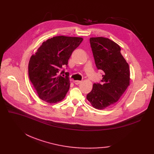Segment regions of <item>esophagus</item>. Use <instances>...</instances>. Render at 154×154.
Returning a JSON list of instances; mask_svg holds the SVG:
<instances>
[{"mask_svg": "<svg viewBox=\"0 0 154 154\" xmlns=\"http://www.w3.org/2000/svg\"><path fill=\"white\" fill-rule=\"evenodd\" d=\"M74 83H75L76 85H79V84H80V83H82V81H80V80H75Z\"/></svg>", "mask_w": 154, "mask_h": 154, "instance_id": "34e87169", "label": "esophagus"}]
</instances>
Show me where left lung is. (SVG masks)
<instances>
[{
    "mask_svg": "<svg viewBox=\"0 0 154 154\" xmlns=\"http://www.w3.org/2000/svg\"><path fill=\"white\" fill-rule=\"evenodd\" d=\"M99 70L103 71L102 83H95L87 99L97 109H104L116 103L130 85V70L120 52V46L108 38H90Z\"/></svg>",
    "mask_w": 154,
    "mask_h": 154,
    "instance_id": "obj_1",
    "label": "left lung"
}]
</instances>
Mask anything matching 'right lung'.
<instances>
[{
	"mask_svg": "<svg viewBox=\"0 0 154 154\" xmlns=\"http://www.w3.org/2000/svg\"><path fill=\"white\" fill-rule=\"evenodd\" d=\"M82 37L55 36L47 39L31 56L29 62V76L39 98L47 103L62 100L70 87L69 72L60 74L62 67L75 48L81 44Z\"/></svg>",
	"mask_w": 154,
	"mask_h": 154,
	"instance_id": "right-lung-1",
	"label": "right lung"
}]
</instances>
